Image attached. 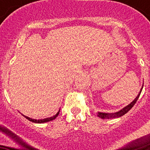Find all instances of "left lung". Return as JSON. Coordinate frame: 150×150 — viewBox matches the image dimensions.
Returning a JSON list of instances; mask_svg holds the SVG:
<instances>
[{"label":"left lung","instance_id":"left-lung-1","mask_svg":"<svg viewBox=\"0 0 150 150\" xmlns=\"http://www.w3.org/2000/svg\"><path fill=\"white\" fill-rule=\"evenodd\" d=\"M143 87H144V86H143ZM143 87H142V88H141V90L140 91V93L138 94V95L137 96V98H135L134 100L131 103V104H128V105L126 106L125 107H124L122 110H121L119 111V112H115V113H104V112H98V116L100 118H101V119H115V118H119V117H121V116H122L123 115H125V113H127V112H128V111H129L130 110L132 109V107H134V105L135 104V103L137 102V99L139 98V96H140V93H141V91H142Z\"/></svg>","mask_w":150,"mask_h":150}]
</instances>
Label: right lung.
Masks as SVG:
<instances>
[{
  "mask_svg": "<svg viewBox=\"0 0 150 150\" xmlns=\"http://www.w3.org/2000/svg\"><path fill=\"white\" fill-rule=\"evenodd\" d=\"M59 112H60V110H59V112H57V113L55 115V116H52V117H50V118H46V119H43V120H33V119H30V118L28 117V116H24V115H22V116H24V117H25L26 119H27V120H28L29 121H30V122H35V123H43V122H50V121H52V120H55V118H56L57 116H59Z\"/></svg>",
  "mask_w": 150,
  "mask_h": 150,
  "instance_id": "right-lung-1",
  "label": "right lung"
}]
</instances>
